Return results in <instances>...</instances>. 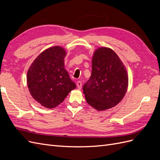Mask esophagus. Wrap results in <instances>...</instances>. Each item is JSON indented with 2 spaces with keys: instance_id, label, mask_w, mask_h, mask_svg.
<instances>
[{
  "instance_id": "obj_1",
  "label": "esophagus",
  "mask_w": 160,
  "mask_h": 160,
  "mask_svg": "<svg viewBox=\"0 0 160 160\" xmlns=\"http://www.w3.org/2000/svg\"><path fill=\"white\" fill-rule=\"evenodd\" d=\"M77 88L79 89H81L82 88V82L80 81H78L77 82Z\"/></svg>"
}]
</instances>
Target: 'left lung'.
<instances>
[{
	"mask_svg": "<svg viewBox=\"0 0 160 160\" xmlns=\"http://www.w3.org/2000/svg\"><path fill=\"white\" fill-rule=\"evenodd\" d=\"M128 88V75L118 55L108 47L96 49L89 79L83 87L88 103L98 111L117 105Z\"/></svg>",
	"mask_w": 160,
	"mask_h": 160,
	"instance_id": "left-lung-1",
	"label": "left lung"
}]
</instances>
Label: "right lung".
Wrapping results in <instances>:
<instances>
[{
	"mask_svg": "<svg viewBox=\"0 0 160 160\" xmlns=\"http://www.w3.org/2000/svg\"><path fill=\"white\" fill-rule=\"evenodd\" d=\"M66 55L65 49L60 46L50 47L34 60L27 71L31 96L46 108L57 107L76 88L65 69Z\"/></svg>",
	"mask_w": 160,
	"mask_h": 160,
	"instance_id": "right-lung-1",
	"label": "right lung"
}]
</instances>
